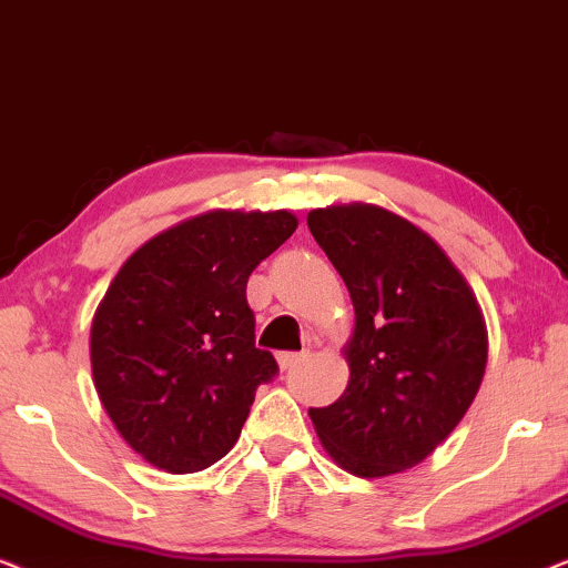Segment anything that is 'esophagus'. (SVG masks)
I'll list each match as a JSON object with an SVG mask.
<instances>
[{
    "mask_svg": "<svg viewBox=\"0 0 568 568\" xmlns=\"http://www.w3.org/2000/svg\"><path fill=\"white\" fill-rule=\"evenodd\" d=\"M307 359V352H282L276 356V362H278V367L282 369H292V367H297L300 362H305Z\"/></svg>",
    "mask_w": 568,
    "mask_h": 568,
    "instance_id": "1",
    "label": "esophagus"
}]
</instances>
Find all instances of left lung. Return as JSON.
I'll list each match as a JSON object with an SVG mask.
<instances>
[{"mask_svg": "<svg viewBox=\"0 0 568 568\" xmlns=\"http://www.w3.org/2000/svg\"><path fill=\"white\" fill-rule=\"evenodd\" d=\"M307 227L354 305L348 385L310 408L341 468L385 478L426 460L476 398L488 331L470 284L414 222L375 204L313 209Z\"/></svg>", "mask_w": 568, "mask_h": 568, "instance_id": "obj_1", "label": "left lung"}]
</instances>
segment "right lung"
Here are the masks:
<instances>
[{"label":"right lung","instance_id":"obj_1","mask_svg":"<svg viewBox=\"0 0 568 568\" xmlns=\"http://www.w3.org/2000/svg\"><path fill=\"white\" fill-rule=\"evenodd\" d=\"M297 216L214 209L134 251L90 325L92 383L115 432L165 473H196L235 445L255 387L276 375L255 348L247 276Z\"/></svg>","mask_w":568,"mask_h":568}]
</instances>
